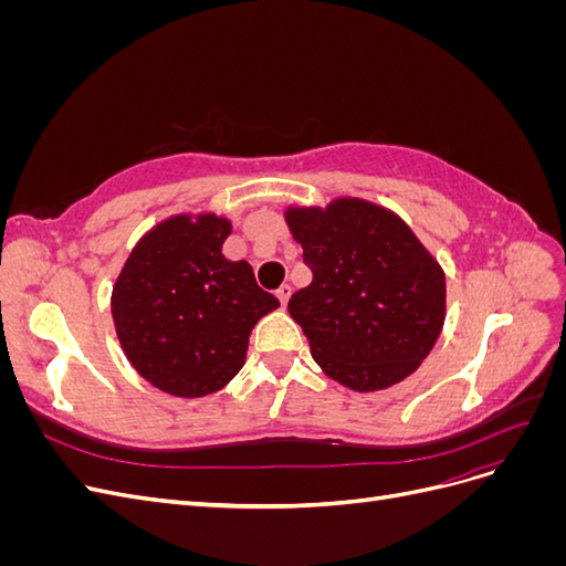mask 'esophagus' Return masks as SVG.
I'll list each match as a JSON object with an SVG mask.
<instances>
[{"label":"esophagus","mask_w":566,"mask_h":566,"mask_svg":"<svg viewBox=\"0 0 566 566\" xmlns=\"http://www.w3.org/2000/svg\"><path fill=\"white\" fill-rule=\"evenodd\" d=\"M276 295H279V300H281V304L285 306L287 304V300H290V295H293V285H287V283H283L279 290H276Z\"/></svg>","instance_id":"esophagus-1"}]
</instances>
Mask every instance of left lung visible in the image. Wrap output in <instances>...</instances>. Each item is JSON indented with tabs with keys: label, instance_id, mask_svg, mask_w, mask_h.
Here are the masks:
<instances>
[{
	"label": "left lung",
	"instance_id": "8db88e82",
	"mask_svg": "<svg viewBox=\"0 0 566 566\" xmlns=\"http://www.w3.org/2000/svg\"><path fill=\"white\" fill-rule=\"evenodd\" d=\"M285 219L314 276L287 302L314 361L356 391L408 378L447 316V279L434 256L397 214L366 200L293 208Z\"/></svg>",
	"mask_w": 566,
	"mask_h": 566
}]
</instances>
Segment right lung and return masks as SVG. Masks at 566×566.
I'll list each match as a JSON object with an SVG mask.
<instances>
[{
    "instance_id": "right-lung-1",
    "label": "right lung",
    "mask_w": 566,
    "mask_h": 566,
    "mask_svg": "<svg viewBox=\"0 0 566 566\" xmlns=\"http://www.w3.org/2000/svg\"><path fill=\"white\" fill-rule=\"evenodd\" d=\"M231 224L181 214L148 231L113 287V321L136 373L172 397L198 399L243 368L254 323L281 304L248 262L221 245Z\"/></svg>"
}]
</instances>
